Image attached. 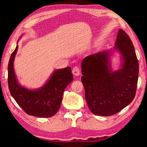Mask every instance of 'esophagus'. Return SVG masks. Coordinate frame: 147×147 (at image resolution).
Returning <instances> with one entry per match:
<instances>
[{
    "label": "esophagus",
    "mask_w": 147,
    "mask_h": 147,
    "mask_svg": "<svg viewBox=\"0 0 147 147\" xmlns=\"http://www.w3.org/2000/svg\"><path fill=\"white\" fill-rule=\"evenodd\" d=\"M72 73H73L74 75L76 76H79L80 74L79 67H78V66H75V67L73 68V69H72Z\"/></svg>",
    "instance_id": "obj_1"
}]
</instances>
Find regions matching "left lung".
<instances>
[{
  "label": "left lung",
  "mask_w": 147,
  "mask_h": 147,
  "mask_svg": "<svg viewBox=\"0 0 147 147\" xmlns=\"http://www.w3.org/2000/svg\"><path fill=\"white\" fill-rule=\"evenodd\" d=\"M114 49L120 52L123 61L118 71H112L110 51L88 55L82 62L85 98L96 115L118 113L131 103L136 94L138 61L131 39L123 30L118 31Z\"/></svg>",
  "instance_id": "8db88e82"
}]
</instances>
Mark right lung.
Returning <instances> with one entry per match:
<instances>
[{"instance_id": "add662e5", "label": "right lung", "mask_w": 147, "mask_h": 147, "mask_svg": "<svg viewBox=\"0 0 147 147\" xmlns=\"http://www.w3.org/2000/svg\"><path fill=\"white\" fill-rule=\"evenodd\" d=\"M18 46L12 53L8 65V85L10 93L19 106L29 115L48 118L53 116L61 106L63 92L73 81L70 67L55 70L41 88L29 90L18 84L13 63Z\"/></svg>"}]
</instances>
